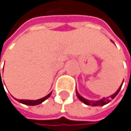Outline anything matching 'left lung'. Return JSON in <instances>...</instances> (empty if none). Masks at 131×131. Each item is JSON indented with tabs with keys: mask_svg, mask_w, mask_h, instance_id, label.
<instances>
[{
	"mask_svg": "<svg viewBox=\"0 0 131 131\" xmlns=\"http://www.w3.org/2000/svg\"><path fill=\"white\" fill-rule=\"evenodd\" d=\"M123 85V83H122ZM122 85H120V87L119 88V89L116 91V93H114L112 95H110L109 97H103V99H102L101 100H99V101H91V100H88V99H84V97H83L79 93L78 91L76 90V93H77V96L78 99L82 102H83L85 105H91V106H102V105H105L108 103H109L111 102V99H113L114 97L118 94V93L119 92L121 88H122Z\"/></svg>",
	"mask_w": 131,
	"mask_h": 131,
	"instance_id": "left-lung-1",
	"label": "left lung"
}]
</instances>
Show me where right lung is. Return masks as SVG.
<instances>
[{
  "label": "right lung",
  "instance_id": "right-lung-1",
  "mask_svg": "<svg viewBox=\"0 0 131 131\" xmlns=\"http://www.w3.org/2000/svg\"><path fill=\"white\" fill-rule=\"evenodd\" d=\"M0 77H1V69H0ZM1 82H2V81H1ZM51 93H52V92L49 93L48 95H46L45 97H42V99H37V100H19V99H15V100H17L18 102H19L20 103H23V104H24V105H37L41 104L43 102H44L46 99H48V97L51 96Z\"/></svg>",
  "mask_w": 131,
  "mask_h": 131
}]
</instances>
